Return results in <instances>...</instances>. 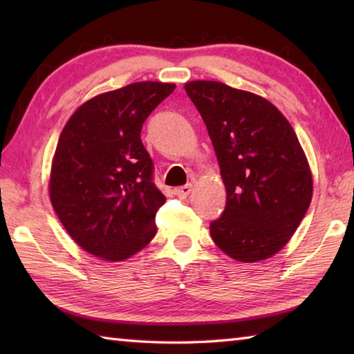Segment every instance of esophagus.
<instances>
[{
  "label": "esophagus",
  "mask_w": 354,
  "mask_h": 354,
  "mask_svg": "<svg viewBox=\"0 0 354 354\" xmlns=\"http://www.w3.org/2000/svg\"><path fill=\"white\" fill-rule=\"evenodd\" d=\"M190 192H192V184H187L183 187H178L173 193H175L179 199H185L190 194Z\"/></svg>",
  "instance_id": "34e87169"
}]
</instances>
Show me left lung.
I'll use <instances>...</instances> for the list:
<instances>
[{
    "mask_svg": "<svg viewBox=\"0 0 354 354\" xmlns=\"http://www.w3.org/2000/svg\"><path fill=\"white\" fill-rule=\"evenodd\" d=\"M184 88L207 126L227 189L209 234L237 261L269 259L289 242L312 201V173L297 133L260 95L213 80Z\"/></svg>",
    "mask_w": 354,
    "mask_h": 354,
    "instance_id": "left-lung-1",
    "label": "left lung"
}]
</instances>
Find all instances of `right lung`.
Here are the masks:
<instances>
[{"mask_svg":"<svg viewBox=\"0 0 354 354\" xmlns=\"http://www.w3.org/2000/svg\"><path fill=\"white\" fill-rule=\"evenodd\" d=\"M173 89L137 82L97 95L74 112L59 137L51 204L74 242L95 257L126 260L155 236L165 196L153 184V161L140 135Z\"/></svg>","mask_w":354,"mask_h":354,"instance_id":"add662e5","label":"right lung"}]
</instances>
